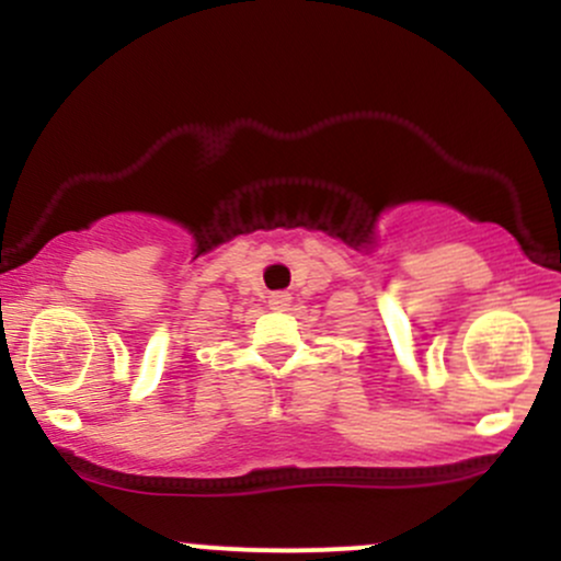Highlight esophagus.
<instances>
[{"instance_id": "34e87169", "label": "esophagus", "mask_w": 561, "mask_h": 561, "mask_svg": "<svg viewBox=\"0 0 561 561\" xmlns=\"http://www.w3.org/2000/svg\"><path fill=\"white\" fill-rule=\"evenodd\" d=\"M268 306L274 308V311H285L289 306V295L287 293H274L272 298H268Z\"/></svg>"}]
</instances>
